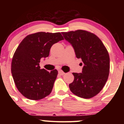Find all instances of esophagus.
<instances>
[{"instance_id":"34e87169","label":"esophagus","mask_w":124,"mask_h":124,"mask_svg":"<svg viewBox=\"0 0 124 124\" xmlns=\"http://www.w3.org/2000/svg\"><path fill=\"white\" fill-rule=\"evenodd\" d=\"M58 73H59L60 75H61V76H63L64 74H65V72H63L62 70H59V72H58Z\"/></svg>"}]
</instances>
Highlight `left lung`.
<instances>
[{
  "instance_id": "obj_1",
  "label": "left lung",
  "mask_w": 124,
  "mask_h": 124,
  "mask_svg": "<svg viewBox=\"0 0 124 124\" xmlns=\"http://www.w3.org/2000/svg\"><path fill=\"white\" fill-rule=\"evenodd\" d=\"M62 34L84 65L82 73H72L74 80L69 85L70 91L83 99L93 97L103 89L108 78V52L100 39L89 31L78 30Z\"/></svg>"
}]
</instances>
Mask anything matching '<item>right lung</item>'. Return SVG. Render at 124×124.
<instances>
[{
  "label": "right lung",
  "instance_id": "add662e5",
  "mask_svg": "<svg viewBox=\"0 0 124 124\" xmlns=\"http://www.w3.org/2000/svg\"><path fill=\"white\" fill-rule=\"evenodd\" d=\"M63 39L60 32H38L27 35L19 44L13 56L11 71L18 90L25 97L38 100L51 93L58 71L41 69L39 62L49 56L54 44Z\"/></svg>",
  "mask_w": 124,
  "mask_h": 124
}]
</instances>
